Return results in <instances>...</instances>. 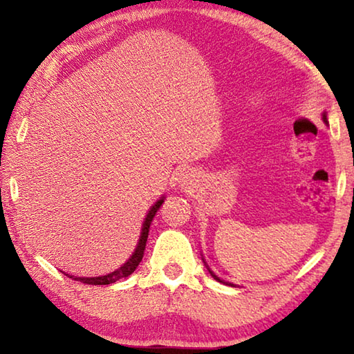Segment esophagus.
Wrapping results in <instances>:
<instances>
[{"mask_svg":"<svg viewBox=\"0 0 354 354\" xmlns=\"http://www.w3.org/2000/svg\"><path fill=\"white\" fill-rule=\"evenodd\" d=\"M195 181V173L192 170H183L181 178H179V183L181 185H189Z\"/></svg>","mask_w":354,"mask_h":354,"instance_id":"esophagus-1","label":"esophagus"}]
</instances>
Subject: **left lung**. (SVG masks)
Here are the masks:
<instances>
[{
    "instance_id": "1",
    "label": "left lung",
    "mask_w": 354,
    "mask_h": 354,
    "mask_svg": "<svg viewBox=\"0 0 354 354\" xmlns=\"http://www.w3.org/2000/svg\"><path fill=\"white\" fill-rule=\"evenodd\" d=\"M323 122H325V123H328V118H326V112H323ZM203 261H205V259H203ZM206 263V262H205ZM206 267H207V263H206ZM207 270H209V273H211L212 274V278L215 279V281H218V283H223V284H227V286H234V284H231V283H227V281H223V279H220L218 277H217V274H215L212 270H211V268H209L207 267Z\"/></svg>"
}]
</instances>
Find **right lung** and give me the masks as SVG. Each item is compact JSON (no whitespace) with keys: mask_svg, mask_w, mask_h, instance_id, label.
Segmentation results:
<instances>
[{"mask_svg":"<svg viewBox=\"0 0 354 354\" xmlns=\"http://www.w3.org/2000/svg\"><path fill=\"white\" fill-rule=\"evenodd\" d=\"M164 203V196L160 200H158L154 203V205L151 206V209H149L147 217H145V221H143L142 225V232H140V237H139V243H137V247L134 250V253L131 254L129 259L123 263L122 267L117 268V270H113L112 273H107V274H103V277H92V278H81V277H70L73 278L76 281H81V283L84 284H92V286H106V284H112V283H117L118 279L122 278H127L129 277L131 273H133L137 266H139L142 257H143V251H145V247H147V239H148V231H149V225H151V221L154 218L156 212L159 211V207L162 206ZM68 277V274H67Z\"/></svg>","mask_w":354,"mask_h":354,"instance_id":"obj_1","label":"right lung"}]
</instances>
